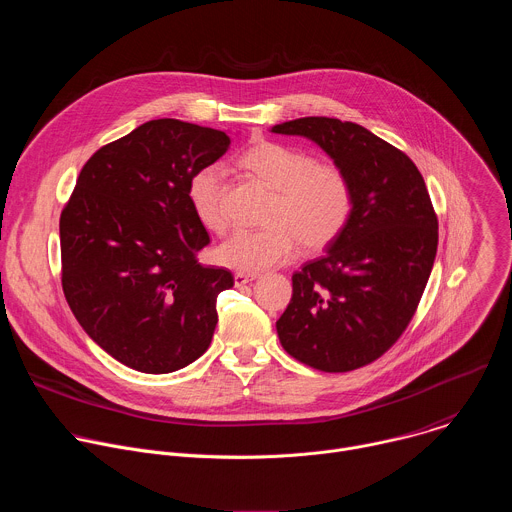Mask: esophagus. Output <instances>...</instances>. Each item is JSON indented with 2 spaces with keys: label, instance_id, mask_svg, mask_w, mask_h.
<instances>
[{
  "label": "esophagus",
  "instance_id": "1",
  "mask_svg": "<svg viewBox=\"0 0 512 512\" xmlns=\"http://www.w3.org/2000/svg\"><path fill=\"white\" fill-rule=\"evenodd\" d=\"M257 279V275L255 273H235V285L237 287H241V285H247V283H251V281H255Z\"/></svg>",
  "mask_w": 512,
  "mask_h": 512
}]
</instances>
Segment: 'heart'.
Segmentation results:
<instances>
[{
    "mask_svg": "<svg viewBox=\"0 0 512 512\" xmlns=\"http://www.w3.org/2000/svg\"><path fill=\"white\" fill-rule=\"evenodd\" d=\"M241 166L275 190L267 229L231 233L216 247V261L241 273H259L294 259L300 243L308 251L332 245L352 212L346 174L306 152L277 141H257L241 154ZM225 172L218 164L196 170L188 180V202L208 231H223Z\"/></svg>",
    "mask_w": 512,
    "mask_h": 512,
    "instance_id": "b5f03b06",
    "label": "heart"
}]
</instances>
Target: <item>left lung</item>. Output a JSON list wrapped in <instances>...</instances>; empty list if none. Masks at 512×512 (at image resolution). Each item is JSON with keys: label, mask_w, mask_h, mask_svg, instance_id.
I'll return each instance as SVG.
<instances>
[{"label": "left lung", "mask_w": 512, "mask_h": 512, "mask_svg": "<svg viewBox=\"0 0 512 512\" xmlns=\"http://www.w3.org/2000/svg\"><path fill=\"white\" fill-rule=\"evenodd\" d=\"M271 131L320 145L352 186L340 237L291 277L279 342L312 369H360L403 334L433 267L437 216L423 176L401 150L350 121L302 117Z\"/></svg>", "instance_id": "obj_1"}]
</instances>
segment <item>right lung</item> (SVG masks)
Returning <instances> with one entry per match:
<instances>
[{
    "mask_svg": "<svg viewBox=\"0 0 512 512\" xmlns=\"http://www.w3.org/2000/svg\"><path fill=\"white\" fill-rule=\"evenodd\" d=\"M229 145L225 131L180 119L143 123L91 156L60 214L66 302L133 371L174 373L210 346L216 298L235 279L198 263L210 239L186 192Z\"/></svg>",
    "mask_w": 512,
    "mask_h": 512,
    "instance_id": "1",
    "label": "right lung"
}]
</instances>
